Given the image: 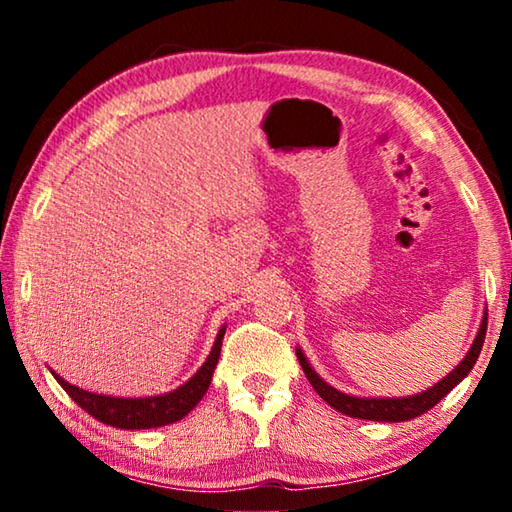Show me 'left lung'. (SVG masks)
<instances>
[{
	"mask_svg": "<svg viewBox=\"0 0 512 512\" xmlns=\"http://www.w3.org/2000/svg\"><path fill=\"white\" fill-rule=\"evenodd\" d=\"M485 327H488V314L483 316V323L479 334H476V339L472 343L470 352H467V357L458 363V366L449 372V375L438 381L436 386L427 388V391L420 393V395H411V397H391V400H375V397H350L341 391H336V388L327 386L323 379L316 375V370H311V366L305 359V354L300 350H296L298 354V361L302 366V372H305L309 384L314 386V391L323 397V400L332 406V409L341 411L345 415H350V418H359V420H375V422H404V420H411V418H418V415L427 413L429 409H433L443 397L452 391V388L461 381L463 377H467V372L474 368L476 359H479L481 348H483V339H485Z\"/></svg>",
	"mask_w": 512,
	"mask_h": 512,
	"instance_id": "8db88e82",
	"label": "left lung"
}]
</instances>
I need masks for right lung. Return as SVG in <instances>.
Segmentation results:
<instances>
[{
    "mask_svg": "<svg viewBox=\"0 0 512 512\" xmlns=\"http://www.w3.org/2000/svg\"><path fill=\"white\" fill-rule=\"evenodd\" d=\"M225 327L216 334L214 348L210 357L201 366L196 375L176 388L173 393L158 395V397H140V400H121V397H106L97 393L81 391L72 384H67L65 379H58V384L65 388V393L72 397V400L81 406L83 411H88L94 420L103 424H110V427L117 429H153V427H164V424L183 420L185 415L194 409V406L203 400L207 388H210L212 372L219 363L221 354V341H223Z\"/></svg>",
    "mask_w": 512,
    "mask_h": 512,
    "instance_id": "obj_1",
    "label": "right lung"
}]
</instances>
